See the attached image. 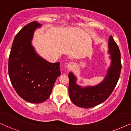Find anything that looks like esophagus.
<instances>
[{"mask_svg":"<svg viewBox=\"0 0 131 131\" xmlns=\"http://www.w3.org/2000/svg\"><path fill=\"white\" fill-rule=\"evenodd\" d=\"M74 67V64L73 62H70L68 64V65L67 66V68L68 69V70H70L73 69V68Z\"/></svg>","mask_w":131,"mask_h":131,"instance_id":"1","label":"esophagus"}]
</instances>
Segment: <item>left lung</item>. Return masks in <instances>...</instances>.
Segmentation results:
<instances>
[{"instance_id": "obj_1", "label": "left lung", "mask_w": 131, "mask_h": 131, "mask_svg": "<svg viewBox=\"0 0 131 131\" xmlns=\"http://www.w3.org/2000/svg\"><path fill=\"white\" fill-rule=\"evenodd\" d=\"M108 52L111 64L102 82L94 86L82 88L76 84V78L72 72L69 74V93L71 101L76 106L84 108L96 106L106 101L113 92L119 79L122 64L118 46L110 36Z\"/></svg>"}]
</instances>
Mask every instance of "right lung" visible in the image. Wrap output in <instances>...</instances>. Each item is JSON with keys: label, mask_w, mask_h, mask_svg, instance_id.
<instances>
[{"label": "right lung", "mask_w": 131, "mask_h": 131, "mask_svg": "<svg viewBox=\"0 0 131 131\" xmlns=\"http://www.w3.org/2000/svg\"><path fill=\"white\" fill-rule=\"evenodd\" d=\"M41 24L25 26L14 39L8 61V74L18 96L30 103H40L50 96L60 76L59 62L50 63L36 53L31 44L34 32Z\"/></svg>", "instance_id": "obj_1"}]
</instances>
